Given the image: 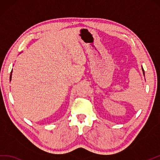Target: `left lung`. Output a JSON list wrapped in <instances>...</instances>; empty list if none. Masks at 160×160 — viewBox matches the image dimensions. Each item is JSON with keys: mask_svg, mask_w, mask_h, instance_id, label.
I'll use <instances>...</instances> for the list:
<instances>
[{"mask_svg": "<svg viewBox=\"0 0 160 160\" xmlns=\"http://www.w3.org/2000/svg\"><path fill=\"white\" fill-rule=\"evenodd\" d=\"M142 72H143V74H144V69H143V68H142Z\"/></svg>", "mask_w": 160, "mask_h": 160, "instance_id": "1", "label": "left lung"}]
</instances>
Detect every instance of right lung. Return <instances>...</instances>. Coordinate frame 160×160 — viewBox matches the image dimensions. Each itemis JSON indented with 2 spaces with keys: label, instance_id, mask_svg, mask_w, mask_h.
<instances>
[{
  "label": "right lung",
  "instance_id": "add662e5",
  "mask_svg": "<svg viewBox=\"0 0 160 160\" xmlns=\"http://www.w3.org/2000/svg\"><path fill=\"white\" fill-rule=\"evenodd\" d=\"M12 72H11V74H10V81H11V80H12Z\"/></svg>",
  "mask_w": 160,
  "mask_h": 160
}]
</instances>
